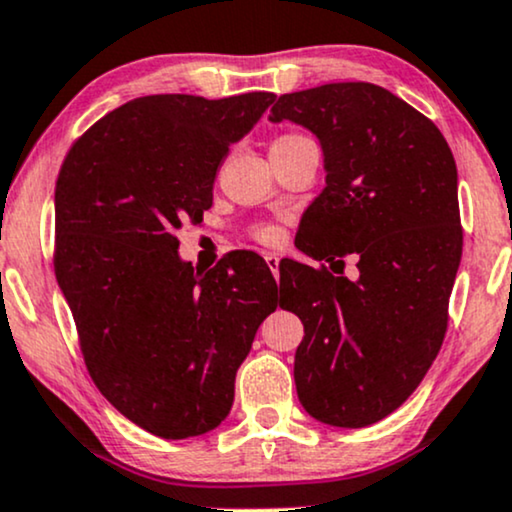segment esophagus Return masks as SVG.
Segmentation results:
<instances>
[{
    "mask_svg": "<svg viewBox=\"0 0 512 512\" xmlns=\"http://www.w3.org/2000/svg\"><path fill=\"white\" fill-rule=\"evenodd\" d=\"M264 262H267V267L272 269L274 279H279V255H274V252H267V255H264Z\"/></svg>",
    "mask_w": 512,
    "mask_h": 512,
    "instance_id": "1",
    "label": "esophagus"
}]
</instances>
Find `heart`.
<instances>
[{
    "label": "heart",
    "instance_id": "1",
    "mask_svg": "<svg viewBox=\"0 0 512 512\" xmlns=\"http://www.w3.org/2000/svg\"><path fill=\"white\" fill-rule=\"evenodd\" d=\"M300 138H303V135L286 133V135H281V138H276L272 147L295 143V140H300ZM252 236H255V240H260V243H264V245H276L281 240V231L272 224H260V226H255V229H252Z\"/></svg>",
    "mask_w": 512,
    "mask_h": 512
}]
</instances>
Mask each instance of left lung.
Returning a JSON list of instances; mask_svg holds the SVG:
<instances>
[{
    "label": "left lung",
    "instance_id": "left-lung-1",
    "mask_svg": "<svg viewBox=\"0 0 512 512\" xmlns=\"http://www.w3.org/2000/svg\"><path fill=\"white\" fill-rule=\"evenodd\" d=\"M283 119L317 135L326 169L295 245L329 267L279 264L281 307L305 326L295 389L315 420L367 427L410 398L446 336L463 255L458 169L439 128L372 83L281 95L269 121Z\"/></svg>",
    "mask_w": 512,
    "mask_h": 512
}]
</instances>
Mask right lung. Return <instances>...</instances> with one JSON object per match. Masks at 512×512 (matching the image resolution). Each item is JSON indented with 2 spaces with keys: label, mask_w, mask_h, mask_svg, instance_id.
I'll list each match as a JSON object with an SVG mask.
<instances>
[{
  "label": "right lung",
  "mask_w": 512,
  "mask_h": 512,
  "mask_svg": "<svg viewBox=\"0 0 512 512\" xmlns=\"http://www.w3.org/2000/svg\"><path fill=\"white\" fill-rule=\"evenodd\" d=\"M274 100L138 97L90 126L61 164L54 272L85 365L123 417L162 439L219 427L240 362L281 303L262 257L238 252L200 274L176 238L212 207L229 147Z\"/></svg>",
  "instance_id": "obj_1"
}]
</instances>
